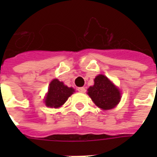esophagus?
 Returning a JSON list of instances; mask_svg holds the SVG:
<instances>
[{"label":"esophagus","instance_id":"obj_1","mask_svg":"<svg viewBox=\"0 0 157 157\" xmlns=\"http://www.w3.org/2000/svg\"><path fill=\"white\" fill-rule=\"evenodd\" d=\"M77 90H78L79 92H81V93H85V92H86V89L84 88V87H80V88L77 89Z\"/></svg>","mask_w":157,"mask_h":157}]
</instances>
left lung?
I'll return each mask as SVG.
<instances>
[{
	"label": "left lung",
	"instance_id": "8db88e82",
	"mask_svg": "<svg viewBox=\"0 0 157 157\" xmlns=\"http://www.w3.org/2000/svg\"><path fill=\"white\" fill-rule=\"evenodd\" d=\"M94 81V86L88 89L87 94L94 104L103 110L114 108L121 98L119 89L102 74L96 76Z\"/></svg>",
	"mask_w": 157,
	"mask_h": 157
}]
</instances>
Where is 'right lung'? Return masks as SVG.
<instances>
[{"instance_id":"add662e5","label":"right lung","mask_w":157,"mask_h":157,"mask_svg":"<svg viewBox=\"0 0 157 157\" xmlns=\"http://www.w3.org/2000/svg\"><path fill=\"white\" fill-rule=\"evenodd\" d=\"M74 92L75 90L73 88L67 87L58 79H54L49 85L48 93L44 102L47 107L58 108L64 104Z\"/></svg>"}]
</instances>
